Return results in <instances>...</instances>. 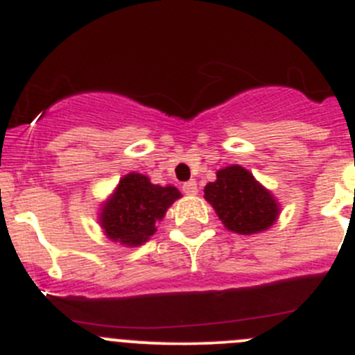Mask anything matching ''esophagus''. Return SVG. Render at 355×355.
Here are the masks:
<instances>
[{"label":"esophagus","mask_w":355,"mask_h":355,"mask_svg":"<svg viewBox=\"0 0 355 355\" xmlns=\"http://www.w3.org/2000/svg\"><path fill=\"white\" fill-rule=\"evenodd\" d=\"M183 193L187 195H197L198 193V188H197V181H187V183L183 184Z\"/></svg>","instance_id":"obj_1"}]
</instances>
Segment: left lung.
Segmentation results:
<instances>
[{
    "mask_svg": "<svg viewBox=\"0 0 355 355\" xmlns=\"http://www.w3.org/2000/svg\"><path fill=\"white\" fill-rule=\"evenodd\" d=\"M216 175L218 180L205 187V200L228 230L251 235L275 223L279 205L251 172L241 165H230Z\"/></svg>",
    "mask_w": 355,
    "mask_h": 355,
    "instance_id": "1",
    "label": "left lung"
}]
</instances>
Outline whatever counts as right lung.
Masks as SVG:
<instances>
[{
	"instance_id": "right-lung-1",
	"label": "right lung",
	"mask_w": 355,
	"mask_h": 355,
	"mask_svg": "<svg viewBox=\"0 0 355 355\" xmlns=\"http://www.w3.org/2000/svg\"><path fill=\"white\" fill-rule=\"evenodd\" d=\"M181 193L174 187L151 184L143 174L125 175L101 212L106 235L125 245H141L155 234V225Z\"/></svg>"
}]
</instances>
